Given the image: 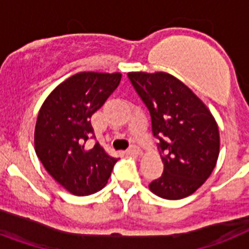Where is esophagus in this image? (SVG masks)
Segmentation results:
<instances>
[{"instance_id": "34e87169", "label": "esophagus", "mask_w": 249, "mask_h": 249, "mask_svg": "<svg viewBox=\"0 0 249 249\" xmlns=\"http://www.w3.org/2000/svg\"><path fill=\"white\" fill-rule=\"evenodd\" d=\"M129 153H131V154H141L142 150H141V148L138 147V145H131V147L129 148Z\"/></svg>"}]
</instances>
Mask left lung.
I'll return each mask as SVG.
<instances>
[{
	"label": "left lung",
	"instance_id": "obj_1",
	"mask_svg": "<svg viewBox=\"0 0 249 249\" xmlns=\"http://www.w3.org/2000/svg\"><path fill=\"white\" fill-rule=\"evenodd\" d=\"M152 119L164 170L149 190L167 200L187 197L204 185L220 150L218 124L208 106L178 78L166 72H129Z\"/></svg>",
	"mask_w": 249,
	"mask_h": 249
}]
</instances>
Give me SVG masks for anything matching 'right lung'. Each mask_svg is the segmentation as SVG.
Returning a JSON list of instances; mask_svg holds the SVG:
<instances>
[{
	"label": "right lung",
	"mask_w": 249,
	"mask_h": 249,
	"mask_svg": "<svg viewBox=\"0 0 249 249\" xmlns=\"http://www.w3.org/2000/svg\"><path fill=\"white\" fill-rule=\"evenodd\" d=\"M121 73L79 72L67 78L43 102L34 133L35 152L50 176L67 191L86 196L105 187L118 158L96 143L87 149L91 116L114 92Z\"/></svg>",
	"instance_id": "add662e5"
}]
</instances>
